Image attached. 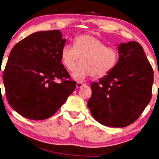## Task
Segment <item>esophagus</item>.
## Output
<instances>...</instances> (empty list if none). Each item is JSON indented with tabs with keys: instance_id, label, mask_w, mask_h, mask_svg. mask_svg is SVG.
<instances>
[{
	"instance_id": "34e87169",
	"label": "esophagus",
	"mask_w": 159,
	"mask_h": 159,
	"mask_svg": "<svg viewBox=\"0 0 159 159\" xmlns=\"http://www.w3.org/2000/svg\"><path fill=\"white\" fill-rule=\"evenodd\" d=\"M85 84H84V83H82V82H77V88H81L82 87L84 86Z\"/></svg>"
}]
</instances>
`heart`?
Returning a JSON list of instances; mask_svg holds the SVG:
<instances>
[{
	"instance_id": "heart-1",
	"label": "heart",
	"mask_w": 159,
	"mask_h": 159,
	"mask_svg": "<svg viewBox=\"0 0 159 159\" xmlns=\"http://www.w3.org/2000/svg\"><path fill=\"white\" fill-rule=\"evenodd\" d=\"M115 48L107 47L99 38L91 35H82L75 38L74 45H65L60 52L62 64L72 71L81 58V64L75 68L72 77L83 80L87 77L101 78L109 75L119 60Z\"/></svg>"
}]
</instances>
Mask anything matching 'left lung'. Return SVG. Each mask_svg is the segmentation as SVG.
I'll list each match as a JSON object with an SVG mask.
<instances>
[{"label":"left lung","instance_id":"1","mask_svg":"<svg viewBox=\"0 0 159 159\" xmlns=\"http://www.w3.org/2000/svg\"><path fill=\"white\" fill-rule=\"evenodd\" d=\"M114 70L91 84L87 107L97 121L111 127H125L142 114L152 96L153 71L140 44L119 45Z\"/></svg>","mask_w":159,"mask_h":159}]
</instances>
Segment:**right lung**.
Returning <instances> with one entry per match:
<instances>
[{"label": "right lung", "instance_id": "obj_1", "mask_svg": "<svg viewBox=\"0 0 159 159\" xmlns=\"http://www.w3.org/2000/svg\"><path fill=\"white\" fill-rule=\"evenodd\" d=\"M65 40L59 30L37 32L10 52L3 76L6 96L10 106L25 118L52 116L76 88L61 63Z\"/></svg>", "mask_w": 159, "mask_h": 159}]
</instances>
